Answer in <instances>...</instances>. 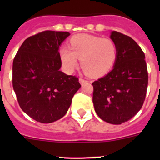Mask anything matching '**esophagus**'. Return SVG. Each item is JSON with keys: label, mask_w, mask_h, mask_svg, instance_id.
Segmentation results:
<instances>
[{"label": "esophagus", "mask_w": 160, "mask_h": 160, "mask_svg": "<svg viewBox=\"0 0 160 160\" xmlns=\"http://www.w3.org/2000/svg\"><path fill=\"white\" fill-rule=\"evenodd\" d=\"M79 81H80V83L81 84V85H85V83L87 82V80H85V79H82V78H80V80H79Z\"/></svg>", "instance_id": "1"}]
</instances>
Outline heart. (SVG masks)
Returning <instances> with one entry per match:
<instances>
[{
    "instance_id": "b5f03b06",
    "label": "heart",
    "mask_w": 160,
    "mask_h": 160,
    "mask_svg": "<svg viewBox=\"0 0 160 160\" xmlns=\"http://www.w3.org/2000/svg\"><path fill=\"white\" fill-rule=\"evenodd\" d=\"M118 56V48L111 39L80 34L70 39V48L60 49L62 65L67 70L76 67L78 59L86 75L101 77L114 67Z\"/></svg>"
}]
</instances>
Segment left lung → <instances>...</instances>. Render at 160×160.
<instances>
[{"mask_svg": "<svg viewBox=\"0 0 160 160\" xmlns=\"http://www.w3.org/2000/svg\"><path fill=\"white\" fill-rule=\"evenodd\" d=\"M118 56L113 70L92 83L93 103L98 116L104 121L120 124L141 109L148 86L145 55L129 36L112 31Z\"/></svg>", "mask_w": 160, "mask_h": 160, "instance_id": "1", "label": "left lung"}]
</instances>
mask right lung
I'll use <instances>...</instances> for the list:
<instances>
[{
    "label": "right lung",
    "mask_w": 160,
    "mask_h": 160,
    "mask_svg": "<svg viewBox=\"0 0 160 160\" xmlns=\"http://www.w3.org/2000/svg\"><path fill=\"white\" fill-rule=\"evenodd\" d=\"M70 35L42 31L26 39L14 58V91L21 109L36 121L48 124L61 119L81 87L77 77L60 70L59 48Z\"/></svg>",
    "instance_id": "add662e5"
}]
</instances>
